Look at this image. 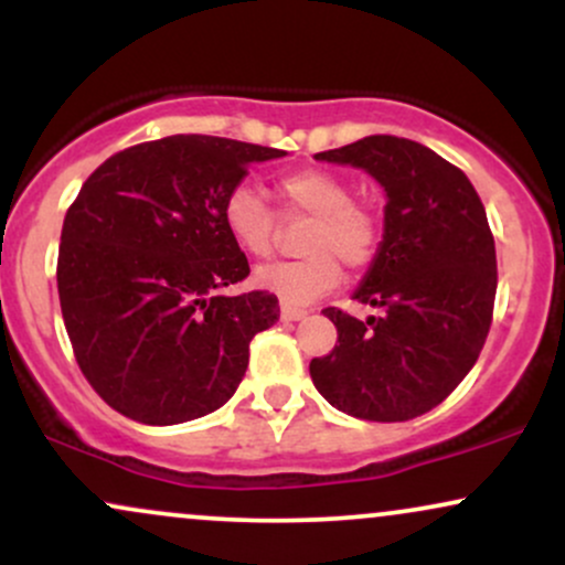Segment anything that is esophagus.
Listing matches in <instances>:
<instances>
[{"label": "esophagus", "instance_id": "esophagus-1", "mask_svg": "<svg viewBox=\"0 0 565 565\" xmlns=\"http://www.w3.org/2000/svg\"><path fill=\"white\" fill-rule=\"evenodd\" d=\"M305 316H308V310L289 308V305H284V308H281V321H302Z\"/></svg>", "mask_w": 565, "mask_h": 565}]
</instances>
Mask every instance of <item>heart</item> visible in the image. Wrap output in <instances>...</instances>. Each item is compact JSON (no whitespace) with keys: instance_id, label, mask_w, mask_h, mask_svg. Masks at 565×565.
<instances>
[{"instance_id":"b5f03b06","label":"heart","mask_w":565,"mask_h":565,"mask_svg":"<svg viewBox=\"0 0 565 565\" xmlns=\"http://www.w3.org/2000/svg\"><path fill=\"white\" fill-rule=\"evenodd\" d=\"M276 196L287 217H313L302 236L308 257L255 270L257 289L287 305H310L329 295L342 278L340 263L366 268L377 249V217L353 201V188L340 174L305 167L276 180ZM223 225L231 242L249 257H268L278 236V217L255 188H231L223 201Z\"/></svg>"}]
</instances>
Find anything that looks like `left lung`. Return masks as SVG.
I'll return each instance as SVG.
<instances>
[{
	"label": "left lung",
	"mask_w": 565,
	"mask_h": 565,
	"mask_svg": "<svg viewBox=\"0 0 565 565\" xmlns=\"http://www.w3.org/2000/svg\"><path fill=\"white\" fill-rule=\"evenodd\" d=\"M319 161L364 170L385 191V220L353 300L382 316L327 308L337 345L310 361L316 391L372 423H406L436 408L478 361L497 295V252L468 174L395 135H369Z\"/></svg>",
	"instance_id": "obj_1"
}]
</instances>
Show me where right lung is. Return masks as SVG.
I'll list each match as a JSON object with an SVG mask.
<instances>
[{"label": "right lung", "mask_w": 565, "mask_h": 565, "mask_svg": "<svg viewBox=\"0 0 565 565\" xmlns=\"http://www.w3.org/2000/svg\"><path fill=\"white\" fill-rule=\"evenodd\" d=\"M287 151L172 135L103 161L63 220L57 295L84 377L142 425H180L236 393L249 342L278 321L268 291L225 297L249 276L223 201L249 164Z\"/></svg>", "instance_id": "1"}]
</instances>
